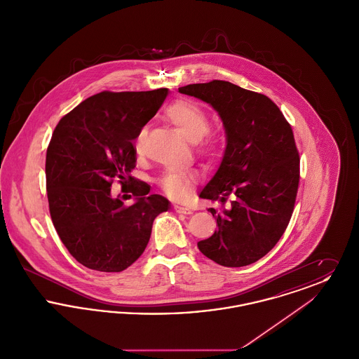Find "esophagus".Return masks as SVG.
I'll return each mask as SVG.
<instances>
[{
    "mask_svg": "<svg viewBox=\"0 0 359 359\" xmlns=\"http://www.w3.org/2000/svg\"><path fill=\"white\" fill-rule=\"evenodd\" d=\"M173 208H175V211L179 212V214H186V215L192 214V210H191L189 207H186V205H173Z\"/></svg>",
    "mask_w": 359,
    "mask_h": 359,
    "instance_id": "1",
    "label": "esophagus"
}]
</instances>
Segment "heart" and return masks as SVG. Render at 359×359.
Here are the masks:
<instances>
[{"label": "heart", "instance_id": "b5f03b06", "mask_svg": "<svg viewBox=\"0 0 359 359\" xmlns=\"http://www.w3.org/2000/svg\"><path fill=\"white\" fill-rule=\"evenodd\" d=\"M164 116L171 121L180 135L194 142L196 151L210 160L221 157L223 152V138L219 133L211 132L210 117L205 109L192 101L179 100L165 107ZM147 126L137 130L133 138V148L137 154H142L147 137ZM196 175L189 171L165 172L158 179V186L173 198L186 196L195 182Z\"/></svg>", "mask_w": 359, "mask_h": 359}]
</instances>
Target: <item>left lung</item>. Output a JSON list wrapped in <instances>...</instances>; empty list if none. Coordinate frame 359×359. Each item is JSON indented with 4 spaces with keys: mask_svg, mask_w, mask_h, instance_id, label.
<instances>
[{
    "mask_svg": "<svg viewBox=\"0 0 359 359\" xmlns=\"http://www.w3.org/2000/svg\"><path fill=\"white\" fill-rule=\"evenodd\" d=\"M210 103L222 118L226 151L201 198L226 202L218 230L198 242L199 250L229 268L246 266L269 253L290 221L300 179V157L288 121L266 95L226 81L179 87Z\"/></svg>",
    "mask_w": 359,
    "mask_h": 359,
    "instance_id": "obj_1",
    "label": "left lung"
}]
</instances>
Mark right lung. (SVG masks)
Segmentation results:
<instances>
[{
	"label": "right lung",
	"mask_w": 359,
	"mask_h": 359,
	"mask_svg": "<svg viewBox=\"0 0 359 359\" xmlns=\"http://www.w3.org/2000/svg\"><path fill=\"white\" fill-rule=\"evenodd\" d=\"M168 88L102 91L79 103L56 125L46 157L52 223L69 255L86 268L122 272L149 242L154 218L170 208L136 182L133 138L164 102ZM117 178L133 182L137 203L111 196Z\"/></svg>",
	"instance_id": "1"
}]
</instances>
